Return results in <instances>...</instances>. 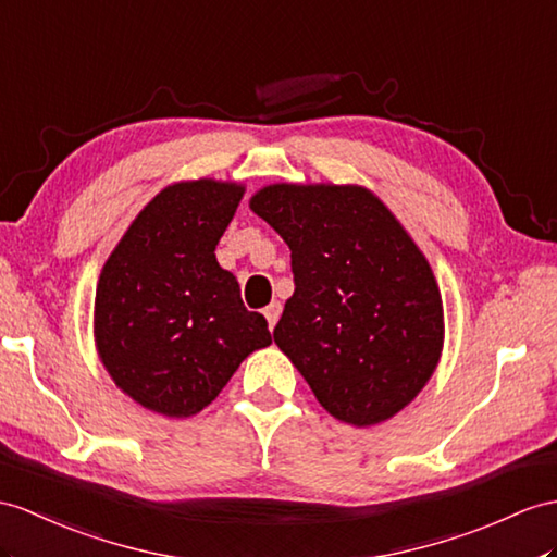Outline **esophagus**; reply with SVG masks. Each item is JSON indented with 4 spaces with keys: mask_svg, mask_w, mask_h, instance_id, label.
Instances as JSON below:
<instances>
[{
    "mask_svg": "<svg viewBox=\"0 0 557 557\" xmlns=\"http://www.w3.org/2000/svg\"><path fill=\"white\" fill-rule=\"evenodd\" d=\"M281 302L278 300H274V302H271L267 309H264V317H267V323H269V331L271 329H274V325H276V321H278V317H281Z\"/></svg>",
    "mask_w": 557,
    "mask_h": 557,
    "instance_id": "obj_1",
    "label": "esophagus"
}]
</instances>
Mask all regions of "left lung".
I'll use <instances>...</instances> for the list:
<instances>
[{"mask_svg": "<svg viewBox=\"0 0 557 557\" xmlns=\"http://www.w3.org/2000/svg\"><path fill=\"white\" fill-rule=\"evenodd\" d=\"M250 210L288 243L295 293L274 343L341 423L371 428L435 373L444 305L428 257L371 188L269 184Z\"/></svg>", "mask_w": 557, "mask_h": 557, "instance_id": "obj_1", "label": "left lung"}]
</instances>
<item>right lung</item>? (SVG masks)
Returning <instances> with one entry per match:
<instances>
[{
    "label": "right lung",
    "instance_id": "obj_1",
    "mask_svg": "<svg viewBox=\"0 0 557 557\" xmlns=\"http://www.w3.org/2000/svg\"><path fill=\"white\" fill-rule=\"evenodd\" d=\"M246 184L174 182L146 202L101 269L94 343L113 383L144 409L188 418L220 395L240 361L271 345L214 248Z\"/></svg>",
    "mask_w": 557,
    "mask_h": 557
}]
</instances>
